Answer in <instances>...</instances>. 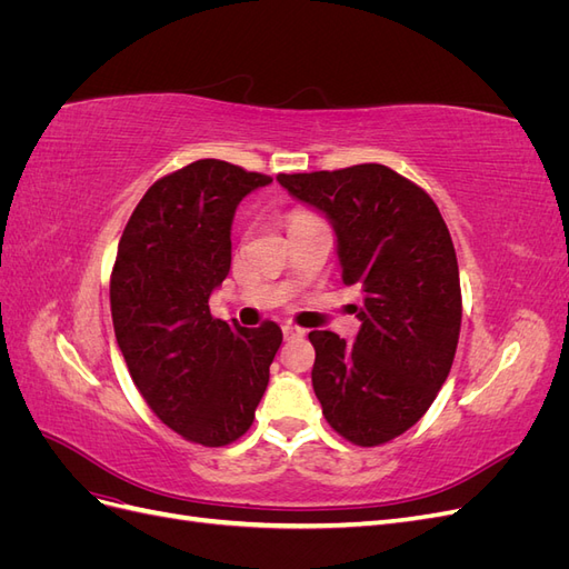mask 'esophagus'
Instances as JSON below:
<instances>
[{
    "label": "esophagus",
    "mask_w": 569,
    "mask_h": 569,
    "mask_svg": "<svg viewBox=\"0 0 569 569\" xmlns=\"http://www.w3.org/2000/svg\"><path fill=\"white\" fill-rule=\"evenodd\" d=\"M282 332H284V337H287V339H297V337H303V335H306L303 327H299V325H291V322L282 325Z\"/></svg>",
    "instance_id": "esophagus-1"
}]
</instances>
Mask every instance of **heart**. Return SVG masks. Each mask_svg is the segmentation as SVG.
Masks as SVG:
<instances>
[{"label": "heart", "instance_id": "obj_1", "mask_svg": "<svg viewBox=\"0 0 569 569\" xmlns=\"http://www.w3.org/2000/svg\"><path fill=\"white\" fill-rule=\"evenodd\" d=\"M299 216H306V213H295V216H291V218H299ZM291 218H289V220H291Z\"/></svg>", "mask_w": 569, "mask_h": 569}]
</instances>
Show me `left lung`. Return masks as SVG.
Returning a JSON list of instances; mask_svg holds the SVG:
<instances>
[{
  "label": "left lung",
  "instance_id": "1",
  "mask_svg": "<svg viewBox=\"0 0 569 569\" xmlns=\"http://www.w3.org/2000/svg\"><path fill=\"white\" fill-rule=\"evenodd\" d=\"M278 182L330 218L341 280L363 297L353 343L308 335L322 416L356 446L387 443L425 416L453 366L462 299L449 228L422 187L382 163Z\"/></svg>",
  "mask_w": 569,
  "mask_h": 569
}]
</instances>
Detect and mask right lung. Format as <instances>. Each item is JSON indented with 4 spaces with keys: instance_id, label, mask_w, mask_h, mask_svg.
<instances>
[{
    "instance_id": "1",
    "label": "right lung",
    "mask_w": 569,
    "mask_h": 569,
    "mask_svg": "<svg viewBox=\"0 0 569 569\" xmlns=\"http://www.w3.org/2000/svg\"><path fill=\"white\" fill-rule=\"evenodd\" d=\"M272 178L201 159L153 182L120 237L111 272L118 349L147 406L173 432L228 446L253 422L282 330L211 316L228 278L239 201Z\"/></svg>"
}]
</instances>
